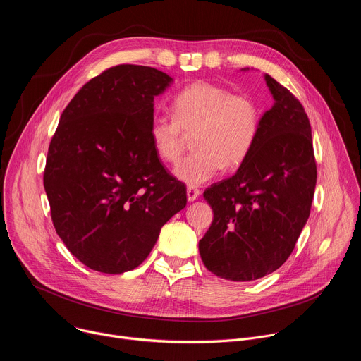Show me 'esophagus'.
Returning a JSON list of instances; mask_svg holds the SVG:
<instances>
[{
	"label": "esophagus",
	"instance_id": "1",
	"mask_svg": "<svg viewBox=\"0 0 361 361\" xmlns=\"http://www.w3.org/2000/svg\"><path fill=\"white\" fill-rule=\"evenodd\" d=\"M200 195V190L195 188V187H187V200L191 202V201H195Z\"/></svg>",
	"mask_w": 361,
	"mask_h": 361
}]
</instances>
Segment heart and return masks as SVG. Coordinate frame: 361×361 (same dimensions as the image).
Masks as SVG:
<instances>
[{
  "mask_svg": "<svg viewBox=\"0 0 361 361\" xmlns=\"http://www.w3.org/2000/svg\"><path fill=\"white\" fill-rule=\"evenodd\" d=\"M173 116L156 114L149 123V141L157 156L176 163L184 147V133L192 134L197 148L174 169V176L198 185L214 178L226 166H238L250 152L262 123V110L248 94L195 81L173 99Z\"/></svg>",
  "mask_w": 361,
  "mask_h": 361,
  "instance_id": "obj_1",
  "label": "heart"
}]
</instances>
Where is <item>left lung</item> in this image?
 Wrapping results in <instances>:
<instances>
[{
  "mask_svg": "<svg viewBox=\"0 0 361 361\" xmlns=\"http://www.w3.org/2000/svg\"><path fill=\"white\" fill-rule=\"evenodd\" d=\"M264 80L274 104L250 152L233 177L204 191L214 219L198 243L201 260L231 281L262 279L284 264L310 216L317 181L302 106L273 77Z\"/></svg>",
  "mask_w": 361,
  "mask_h": 361,
  "instance_id": "8db88e82",
  "label": "left lung"
}]
</instances>
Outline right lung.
<instances>
[{
  "mask_svg": "<svg viewBox=\"0 0 361 361\" xmlns=\"http://www.w3.org/2000/svg\"><path fill=\"white\" fill-rule=\"evenodd\" d=\"M173 78L121 64L70 101L49 142L44 188L57 234L84 266L121 274L138 267L161 227L187 204L149 141L154 97Z\"/></svg>",
  "mask_w": 361,
  "mask_h": 361,
  "instance_id": "obj_1",
  "label": "right lung"
}]
</instances>
